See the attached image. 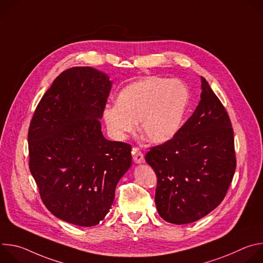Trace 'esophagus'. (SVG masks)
<instances>
[{
  "label": "esophagus",
  "mask_w": 263,
  "mask_h": 263,
  "mask_svg": "<svg viewBox=\"0 0 263 263\" xmlns=\"http://www.w3.org/2000/svg\"><path fill=\"white\" fill-rule=\"evenodd\" d=\"M132 155H133V160L136 164H140L143 162V154L137 148L132 149Z\"/></svg>",
  "instance_id": "obj_1"
}]
</instances>
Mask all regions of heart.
<instances>
[{"label": "heart", "instance_id": "b5f03b06", "mask_svg": "<svg viewBox=\"0 0 263 263\" xmlns=\"http://www.w3.org/2000/svg\"><path fill=\"white\" fill-rule=\"evenodd\" d=\"M190 99L184 82L149 76L126 86L118 103L105 106L103 119L111 136L118 140L126 139L139 122L144 140L162 144L178 133Z\"/></svg>", "mask_w": 263, "mask_h": 263}]
</instances>
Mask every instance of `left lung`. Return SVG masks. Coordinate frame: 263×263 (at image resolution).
<instances>
[{
    "mask_svg": "<svg viewBox=\"0 0 263 263\" xmlns=\"http://www.w3.org/2000/svg\"><path fill=\"white\" fill-rule=\"evenodd\" d=\"M201 89L193 116L170 141L145 155L157 175L156 208L171 223L194 222L215 209L226 196L236 167L227 111L203 77Z\"/></svg>",
    "mask_w": 263,
    "mask_h": 263,
    "instance_id": "1",
    "label": "left lung"
}]
</instances>
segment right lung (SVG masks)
Segmentation results:
<instances>
[{
  "instance_id": "add662e5",
  "label": "right lung",
  "mask_w": 263,
  "mask_h": 263,
  "mask_svg": "<svg viewBox=\"0 0 263 263\" xmlns=\"http://www.w3.org/2000/svg\"><path fill=\"white\" fill-rule=\"evenodd\" d=\"M111 86L107 73L90 66L62 71L29 128V167L43 202L56 217L80 227L104 219L132 164L131 145L102 133Z\"/></svg>"
}]
</instances>
